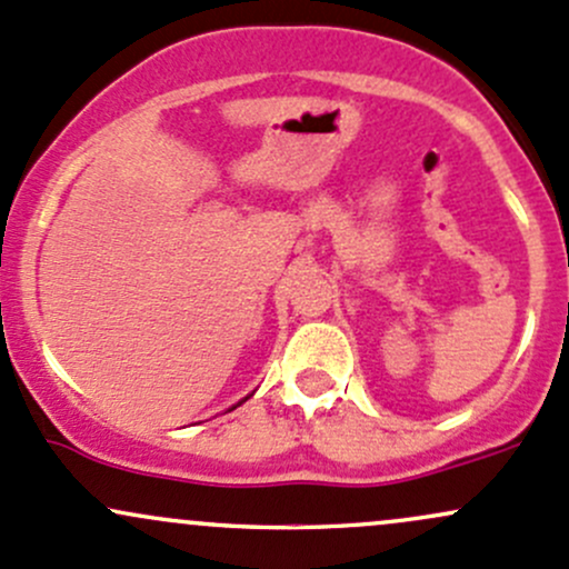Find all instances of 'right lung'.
I'll use <instances>...</instances> for the list:
<instances>
[{
	"label": "right lung",
	"mask_w": 569,
	"mask_h": 569,
	"mask_svg": "<svg viewBox=\"0 0 569 569\" xmlns=\"http://www.w3.org/2000/svg\"><path fill=\"white\" fill-rule=\"evenodd\" d=\"M248 398H250V395H248ZM248 398H242V400H239V403H244V400H248ZM239 403H237V406H239ZM237 406H231V409H237ZM231 409H229V411H231Z\"/></svg>",
	"instance_id": "1"
}]
</instances>
